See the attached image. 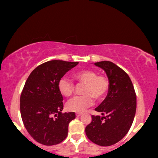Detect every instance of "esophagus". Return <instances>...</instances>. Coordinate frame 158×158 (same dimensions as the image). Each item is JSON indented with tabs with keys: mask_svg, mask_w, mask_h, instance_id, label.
I'll return each mask as SVG.
<instances>
[{
	"mask_svg": "<svg viewBox=\"0 0 158 158\" xmlns=\"http://www.w3.org/2000/svg\"><path fill=\"white\" fill-rule=\"evenodd\" d=\"M81 114H81V113H76V116H77V117L81 116Z\"/></svg>",
	"mask_w": 158,
	"mask_h": 158,
	"instance_id": "1",
	"label": "esophagus"
}]
</instances>
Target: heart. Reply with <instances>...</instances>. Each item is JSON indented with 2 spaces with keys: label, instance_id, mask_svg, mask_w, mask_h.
Returning <instances> with one entry per match:
<instances>
[{
  "label": "heart",
  "instance_id": "1",
  "mask_svg": "<svg viewBox=\"0 0 158 158\" xmlns=\"http://www.w3.org/2000/svg\"><path fill=\"white\" fill-rule=\"evenodd\" d=\"M73 78L78 84H84L82 93L84 96H75L68 102V110L81 113L93 105V99L102 101L108 94L110 82L105 75H98V73L91 69H84L73 74ZM59 90L62 96L69 97L74 89V84L69 79L62 78L58 83Z\"/></svg>",
  "mask_w": 158,
  "mask_h": 158
}]
</instances>
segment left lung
Instances as JSON below:
<instances>
[{"mask_svg": "<svg viewBox=\"0 0 158 158\" xmlns=\"http://www.w3.org/2000/svg\"><path fill=\"white\" fill-rule=\"evenodd\" d=\"M106 73L110 88L104 101L96 111L104 117L92 115L86 127V136L100 146H109L121 140L132 126L136 111V96L128 74L113 62H95Z\"/></svg>", "mask_w": 158, "mask_h": 158, "instance_id": "8db88e82", "label": "left lung"}]
</instances>
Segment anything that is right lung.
I'll return each mask as SVG.
<instances>
[{"instance_id": "right-lung-1", "label": "right lung", "mask_w": 158, "mask_h": 158, "mask_svg": "<svg viewBox=\"0 0 158 158\" xmlns=\"http://www.w3.org/2000/svg\"><path fill=\"white\" fill-rule=\"evenodd\" d=\"M77 62L51 60L38 65L25 81L20 96V113L25 129L44 145L60 143L67 137L74 112L62 113L63 98L58 83Z\"/></svg>"}]
</instances>
